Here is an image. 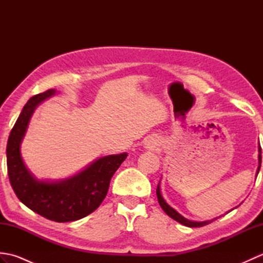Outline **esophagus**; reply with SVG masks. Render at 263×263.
Masks as SVG:
<instances>
[{"mask_svg": "<svg viewBox=\"0 0 263 263\" xmlns=\"http://www.w3.org/2000/svg\"><path fill=\"white\" fill-rule=\"evenodd\" d=\"M149 144H152V143H149Z\"/></svg>", "mask_w": 263, "mask_h": 263, "instance_id": "1", "label": "esophagus"}]
</instances>
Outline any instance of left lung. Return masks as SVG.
<instances>
[{
    "mask_svg": "<svg viewBox=\"0 0 263 263\" xmlns=\"http://www.w3.org/2000/svg\"><path fill=\"white\" fill-rule=\"evenodd\" d=\"M259 153H260L259 154V167H258V172H256V175L259 174V171H260V167H261V147L260 146H259ZM156 193H157L158 202H159L161 208H163V210L166 212V214L168 215L171 218H173V219L178 221V222H180V224H182L184 226H187V227H202V226H205V225L210 224L211 221L216 220V219H212V220L201 221V222L189 220V219H186V218H184L183 216H181L176 210H174V209L172 208V206H170L168 204L166 203V201L164 200V198L161 197V194H160V187H159V185L157 186V190H156Z\"/></svg>",
    "mask_w": 263,
    "mask_h": 263,
    "instance_id": "obj_1",
    "label": "left lung"
}]
</instances>
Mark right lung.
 Masks as SVG:
<instances>
[{
	"label": "right lung",
	"instance_id": "1",
	"mask_svg": "<svg viewBox=\"0 0 263 263\" xmlns=\"http://www.w3.org/2000/svg\"><path fill=\"white\" fill-rule=\"evenodd\" d=\"M55 92V89H48L35 95L22 108L8 140V175L16 197L28 208L49 220L68 222L81 219L98 208L107 194L111 177L127 155L99 158L68 180L54 183L36 181L22 161L20 143L36 106Z\"/></svg>",
	"mask_w": 263,
	"mask_h": 263
}]
</instances>
